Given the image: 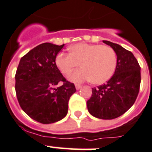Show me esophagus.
Masks as SVG:
<instances>
[{"instance_id":"obj_1","label":"esophagus","mask_w":152,"mask_h":152,"mask_svg":"<svg viewBox=\"0 0 152 152\" xmlns=\"http://www.w3.org/2000/svg\"><path fill=\"white\" fill-rule=\"evenodd\" d=\"M75 86H76V90H79V89H80L81 88H82V86H81V85H79V84H76Z\"/></svg>"}]
</instances>
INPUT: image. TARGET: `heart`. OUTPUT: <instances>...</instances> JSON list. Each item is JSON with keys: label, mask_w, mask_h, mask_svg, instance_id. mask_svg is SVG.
Wrapping results in <instances>:
<instances>
[{"label": "heart", "mask_w": 152, "mask_h": 152, "mask_svg": "<svg viewBox=\"0 0 152 152\" xmlns=\"http://www.w3.org/2000/svg\"><path fill=\"white\" fill-rule=\"evenodd\" d=\"M69 54L58 53L55 58V64L63 74L68 75L69 80L82 83L91 80L95 85L103 84L113 76L116 65L117 55L113 48L100 44L77 43L70 46Z\"/></svg>", "instance_id": "1"}]
</instances>
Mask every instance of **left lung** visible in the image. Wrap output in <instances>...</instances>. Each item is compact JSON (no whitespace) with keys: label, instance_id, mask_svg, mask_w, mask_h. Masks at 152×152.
<instances>
[{"label":"left lung","instance_id":"left-lung-1","mask_svg":"<svg viewBox=\"0 0 152 152\" xmlns=\"http://www.w3.org/2000/svg\"><path fill=\"white\" fill-rule=\"evenodd\" d=\"M117 55L115 71L106 84L92 88L87 107L91 115L113 119L122 115L135 103L141 83L140 66L131 52L107 40Z\"/></svg>","mask_w":152,"mask_h":152}]
</instances>
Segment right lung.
I'll return each mask as SVG.
<instances>
[{"label":"right lung","instance_id":"1","mask_svg":"<svg viewBox=\"0 0 152 152\" xmlns=\"http://www.w3.org/2000/svg\"><path fill=\"white\" fill-rule=\"evenodd\" d=\"M64 44L44 42L21 58L15 73V92L21 108L42 124H52L67 114L69 97L76 92L55 64V58ZM63 85L56 87L58 82Z\"/></svg>","mask_w":152,"mask_h":152}]
</instances>
